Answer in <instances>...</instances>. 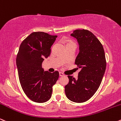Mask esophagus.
<instances>
[{"instance_id": "1", "label": "esophagus", "mask_w": 121, "mask_h": 121, "mask_svg": "<svg viewBox=\"0 0 121 121\" xmlns=\"http://www.w3.org/2000/svg\"><path fill=\"white\" fill-rule=\"evenodd\" d=\"M64 75H64L62 72H59V76H61V77H62V76H64Z\"/></svg>"}]
</instances>
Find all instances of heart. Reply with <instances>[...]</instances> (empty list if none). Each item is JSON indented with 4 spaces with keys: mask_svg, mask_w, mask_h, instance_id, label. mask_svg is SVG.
Masks as SVG:
<instances>
[{
    "mask_svg": "<svg viewBox=\"0 0 121 121\" xmlns=\"http://www.w3.org/2000/svg\"><path fill=\"white\" fill-rule=\"evenodd\" d=\"M69 43H74L75 44V43L73 41H72V40H71V39H67L66 40V45H67V44H69Z\"/></svg>",
    "mask_w": 121,
    "mask_h": 121,
    "instance_id": "heart-1",
    "label": "heart"
}]
</instances>
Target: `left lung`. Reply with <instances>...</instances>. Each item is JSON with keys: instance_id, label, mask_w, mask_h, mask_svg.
<instances>
[{"instance_id": "obj_1", "label": "left lung", "mask_w": 121, "mask_h": 121, "mask_svg": "<svg viewBox=\"0 0 121 121\" xmlns=\"http://www.w3.org/2000/svg\"><path fill=\"white\" fill-rule=\"evenodd\" d=\"M79 45V52L75 65L81 71L78 79L68 76L69 82L65 86V93L69 100L81 103L90 99L100 86L106 69L104 50L100 41L91 32L76 29L71 35Z\"/></svg>"}]
</instances>
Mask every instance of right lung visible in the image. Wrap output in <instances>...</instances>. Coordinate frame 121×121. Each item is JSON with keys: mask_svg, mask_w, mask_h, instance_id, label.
Listing matches in <instances>:
<instances>
[{"mask_svg": "<svg viewBox=\"0 0 121 121\" xmlns=\"http://www.w3.org/2000/svg\"><path fill=\"white\" fill-rule=\"evenodd\" d=\"M56 37L45 32H33L22 41L17 54L21 86L27 97L35 103H43L50 99L52 86L59 78L58 71H44L42 67Z\"/></svg>", "mask_w": 121, "mask_h": 121, "instance_id": "obj_1", "label": "right lung"}]
</instances>
